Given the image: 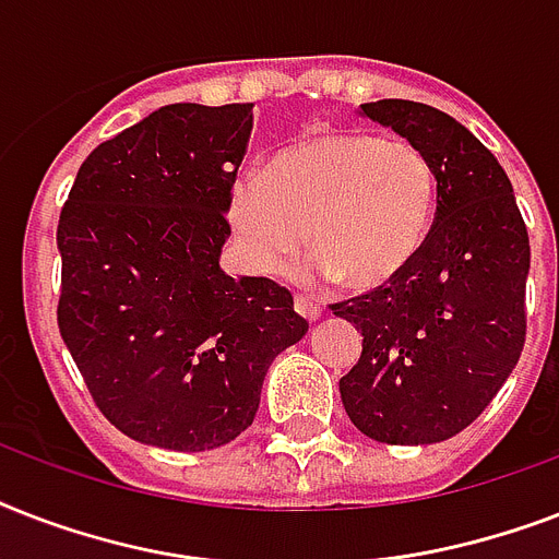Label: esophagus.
Here are the masks:
<instances>
[{
	"instance_id": "34e87169",
	"label": "esophagus",
	"mask_w": 559,
	"mask_h": 559,
	"mask_svg": "<svg viewBox=\"0 0 559 559\" xmlns=\"http://www.w3.org/2000/svg\"><path fill=\"white\" fill-rule=\"evenodd\" d=\"M293 307H296L298 316H305L307 322H316L319 319V305H316L313 298L310 296H293Z\"/></svg>"
}]
</instances>
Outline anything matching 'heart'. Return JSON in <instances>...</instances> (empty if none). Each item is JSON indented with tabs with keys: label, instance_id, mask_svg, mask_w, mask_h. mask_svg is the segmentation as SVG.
Here are the masks:
<instances>
[{
	"label": "heart",
	"instance_id": "heart-1",
	"mask_svg": "<svg viewBox=\"0 0 559 559\" xmlns=\"http://www.w3.org/2000/svg\"><path fill=\"white\" fill-rule=\"evenodd\" d=\"M438 209L429 153L373 130H319L240 177L228 219L254 270L281 275L310 246L307 278L350 289L389 284L424 249Z\"/></svg>",
	"mask_w": 559,
	"mask_h": 559
}]
</instances>
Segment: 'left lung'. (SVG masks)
Here are the masks:
<instances>
[{"instance_id": "1", "label": "left lung", "mask_w": 559, "mask_h": 559, "mask_svg": "<svg viewBox=\"0 0 559 559\" xmlns=\"http://www.w3.org/2000/svg\"><path fill=\"white\" fill-rule=\"evenodd\" d=\"M362 112L429 153L438 209L397 278L331 305L362 331L340 394L373 441L438 443L467 429L520 362L528 228L502 165L455 118L400 98L362 104Z\"/></svg>"}]
</instances>
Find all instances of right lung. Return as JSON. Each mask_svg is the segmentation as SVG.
<instances>
[{"label": "right lung", "instance_id": "obj_1", "mask_svg": "<svg viewBox=\"0 0 559 559\" xmlns=\"http://www.w3.org/2000/svg\"><path fill=\"white\" fill-rule=\"evenodd\" d=\"M252 104H168L98 144L57 223V328L95 406L133 441L202 452L252 426L263 377L307 322L219 249Z\"/></svg>", "mask_w": 559, "mask_h": 559}]
</instances>
